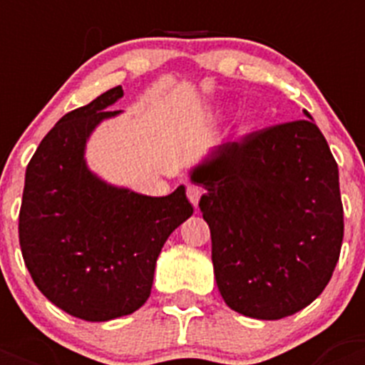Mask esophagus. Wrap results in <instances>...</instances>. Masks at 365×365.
<instances>
[{
    "label": "esophagus",
    "mask_w": 365,
    "mask_h": 365,
    "mask_svg": "<svg viewBox=\"0 0 365 365\" xmlns=\"http://www.w3.org/2000/svg\"><path fill=\"white\" fill-rule=\"evenodd\" d=\"M200 195H202V187L195 185V183H189V185H187V199L191 200V205H193V206L199 205Z\"/></svg>",
    "instance_id": "34e87169"
}]
</instances>
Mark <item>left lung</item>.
<instances>
[{
    "mask_svg": "<svg viewBox=\"0 0 365 365\" xmlns=\"http://www.w3.org/2000/svg\"><path fill=\"white\" fill-rule=\"evenodd\" d=\"M225 142L195 166L206 193L212 263L223 301L280 320L328 286L343 242L339 170L312 117Z\"/></svg>",
    "mask_w": 365,
    "mask_h": 365,
    "instance_id": "1",
    "label": "left lung"
}]
</instances>
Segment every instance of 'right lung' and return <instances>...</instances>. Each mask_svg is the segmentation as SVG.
I'll list each match as a JSON object with an SVG mask.
<instances>
[{
  "label": "right lung",
  "instance_id": "1",
  "mask_svg": "<svg viewBox=\"0 0 365 365\" xmlns=\"http://www.w3.org/2000/svg\"><path fill=\"white\" fill-rule=\"evenodd\" d=\"M121 96V87L110 88L66 113L26 168L19 216L24 263L51 303L87 322L126 317L148 301L160 248L193 214L183 185L148 197L88 170V136L119 113L108 108Z\"/></svg>",
  "mask_w": 365,
  "mask_h": 365
}]
</instances>
